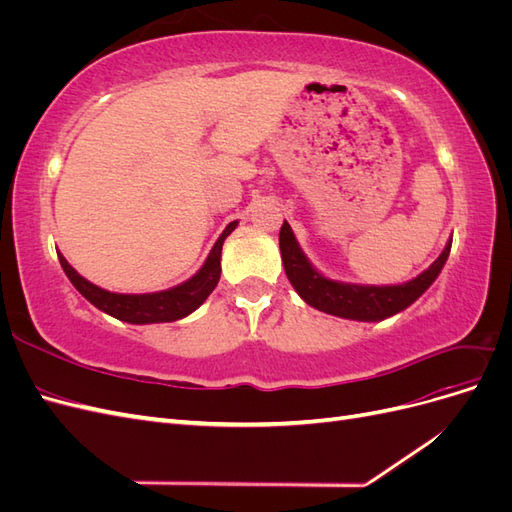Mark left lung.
Returning <instances> with one entry per match:
<instances>
[{
  "instance_id": "8db88e82",
  "label": "left lung",
  "mask_w": 512,
  "mask_h": 512,
  "mask_svg": "<svg viewBox=\"0 0 512 512\" xmlns=\"http://www.w3.org/2000/svg\"><path fill=\"white\" fill-rule=\"evenodd\" d=\"M451 243L453 241H448L438 260H433V265L418 277H414L412 282L397 286H359L327 280V277L320 275L312 265H309V260L301 252L288 222H284L280 230V250L284 269L294 290L301 294V299L307 305L320 309L324 314L365 322L384 320L393 314H399L401 309H406L421 297V294L436 282L448 254H451Z\"/></svg>"
}]
</instances>
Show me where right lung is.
<instances>
[{
  "mask_svg": "<svg viewBox=\"0 0 512 512\" xmlns=\"http://www.w3.org/2000/svg\"><path fill=\"white\" fill-rule=\"evenodd\" d=\"M235 226L237 222H230L224 228L220 239L215 241L213 250L209 252L205 265L200 267V271L194 277H190L188 282L162 292H149V294L108 292L96 284L87 282L83 275H79L68 265V260L61 254H59V262H61V269H64V273L68 275V280L72 282V286L79 290L91 305H96L108 316L130 322V324L173 322L192 314L198 305H203V301L213 292V288L218 286L220 273H222V265H220L222 245L230 232L235 230Z\"/></svg>",
  "mask_w": 512,
  "mask_h": 512,
  "instance_id": "obj_1",
  "label": "right lung"
}]
</instances>
